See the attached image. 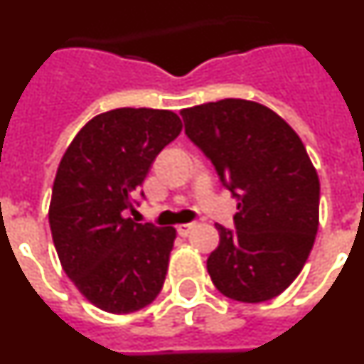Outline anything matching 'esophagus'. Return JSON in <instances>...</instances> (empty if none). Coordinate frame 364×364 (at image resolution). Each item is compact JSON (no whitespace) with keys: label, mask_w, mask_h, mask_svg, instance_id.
<instances>
[{"label":"esophagus","mask_w":364,"mask_h":364,"mask_svg":"<svg viewBox=\"0 0 364 364\" xmlns=\"http://www.w3.org/2000/svg\"><path fill=\"white\" fill-rule=\"evenodd\" d=\"M195 226H197L195 222H189V224H180V226H176V231H178L180 237H188V235L195 230Z\"/></svg>","instance_id":"esophagus-1"}]
</instances>
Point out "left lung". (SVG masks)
Wrapping results in <instances>:
<instances>
[{
	"instance_id": "1",
	"label": "left lung",
	"mask_w": 364,
	"mask_h": 364,
	"mask_svg": "<svg viewBox=\"0 0 364 364\" xmlns=\"http://www.w3.org/2000/svg\"><path fill=\"white\" fill-rule=\"evenodd\" d=\"M186 134L239 204L218 230L208 273L240 302L277 297L306 262L319 228V176L299 134L266 105L226 98L180 111Z\"/></svg>"
}]
</instances>
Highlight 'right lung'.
Listing matches in <instances>:
<instances>
[{"mask_svg":"<svg viewBox=\"0 0 364 364\" xmlns=\"http://www.w3.org/2000/svg\"><path fill=\"white\" fill-rule=\"evenodd\" d=\"M182 131L173 111L122 107L83 125L58 166L49 224L60 262L83 297L109 314L156 299L176 239L171 226L124 217L156 154Z\"/></svg>","mask_w":364,"mask_h":364,"instance_id":"add662e5","label":"right lung"}]
</instances>
